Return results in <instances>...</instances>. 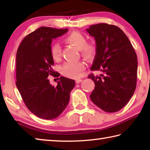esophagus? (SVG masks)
Returning a JSON list of instances; mask_svg holds the SVG:
<instances>
[{"mask_svg": "<svg viewBox=\"0 0 150 150\" xmlns=\"http://www.w3.org/2000/svg\"><path fill=\"white\" fill-rule=\"evenodd\" d=\"M82 81H83L82 79H77V80H76V81H75V83H77V84H79V83H80Z\"/></svg>", "mask_w": 150, "mask_h": 150, "instance_id": "obj_1", "label": "esophagus"}]
</instances>
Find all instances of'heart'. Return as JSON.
Here are the masks:
<instances>
[{
  "mask_svg": "<svg viewBox=\"0 0 150 150\" xmlns=\"http://www.w3.org/2000/svg\"><path fill=\"white\" fill-rule=\"evenodd\" d=\"M65 41L73 45L79 50H81L83 56L91 59L96 54V49L95 45L87 44V40L82 34L78 32H73L65 37ZM51 55L55 61H58L62 57V47L59 43H54L51 46ZM85 67V63L81 61L79 62H66L62 68V74L69 78H79L81 72Z\"/></svg>",
  "mask_w": 150,
  "mask_h": 150,
  "instance_id": "1",
  "label": "heart"
}]
</instances>
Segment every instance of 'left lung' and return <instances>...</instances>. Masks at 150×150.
Segmentation results:
<instances>
[{
    "label": "left lung",
    "mask_w": 150,
    "mask_h": 150,
    "mask_svg": "<svg viewBox=\"0 0 150 150\" xmlns=\"http://www.w3.org/2000/svg\"><path fill=\"white\" fill-rule=\"evenodd\" d=\"M87 31L95 38L96 45L91 70L103 73L88 76L95 84L90 98L103 110L115 112L126 105L135 91L136 54L126 35L115 25L95 24Z\"/></svg>",
    "instance_id": "1"
}]
</instances>
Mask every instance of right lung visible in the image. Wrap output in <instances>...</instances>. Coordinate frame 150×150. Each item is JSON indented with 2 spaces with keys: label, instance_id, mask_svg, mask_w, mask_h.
Instances as JSON below:
<instances>
[{
  "label": "right lung",
  "instance_id": "1",
  "mask_svg": "<svg viewBox=\"0 0 150 150\" xmlns=\"http://www.w3.org/2000/svg\"><path fill=\"white\" fill-rule=\"evenodd\" d=\"M68 29L42 26L22 40L16 53V85L28 110L38 117L52 120L59 116L68 105L74 80L60 77L56 87L47 79L54 75L51 55L52 40ZM59 77V76H58Z\"/></svg>",
  "mask_w": 150,
  "mask_h": 150
}]
</instances>
